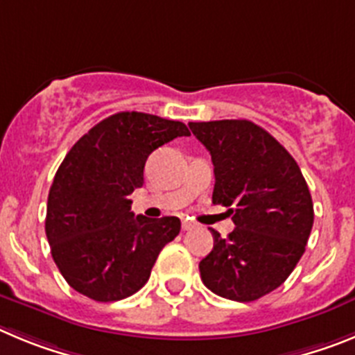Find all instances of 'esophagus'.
I'll return each mask as SVG.
<instances>
[{"label": "esophagus", "mask_w": 355, "mask_h": 355, "mask_svg": "<svg viewBox=\"0 0 355 355\" xmlns=\"http://www.w3.org/2000/svg\"><path fill=\"white\" fill-rule=\"evenodd\" d=\"M193 228H196V223L189 221V219H184V221H182V230L187 232V230H193Z\"/></svg>", "instance_id": "esophagus-1"}]
</instances>
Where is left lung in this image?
Returning <instances> with one entry per match:
<instances>
[{"instance_id":"8db88e82","label":"left lung","mask_w":355,"mask_h":355,"mask_svg":"<svg viewBox=\"0 0 355 355\" xmlns=\"http://www.w3.org/2000/svg\"><path fill=\"white\" fill-rule=\"evenodd\" d=\"M210 152L212 203L228 207L235 230L200 261L203 285L230 301L251 302L285 283L306 249L313 201L295 159L249 120L191 122Z\"/></svg>"}]
</instances>
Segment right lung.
<instances>
[{
	"instance_id": "obj_1",
	"label": "right lung",
	"mask_w": 355,
	"mask_h": 355,
	"mask_svg": "<svg viewBox=\"0 0 355 355\" xmlns=\"http://www.w3.org/2000/svg\"><path fill=\"white\" fill-rule=\"evenodd\" d=\"M189 136L182 122L122 111L98 122L70 148L47 198L46 235L60 272L76 292L113 302L148 281L161 249L180 233V219L130 212L148 155Z\"/></svg>"
}]
</instances>
